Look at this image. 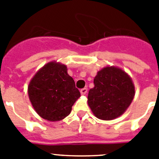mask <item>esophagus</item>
<instances>
[{
  "instance_id": "34e87169",
  "label": "esophagus",
  "mask_w": 159,
  "mask_h": 159,
  "mask_svg": "<svg viewBox=\"0 0 159 159\" xmlns=\"http://www.w3.org/2000/svg\"><path fill=\"white\" fill-rule=\"evenodd\" d=\"M80 92L82 95H86L87 92H88V88H82V89L80 90Z\"/></svg>"
}]
</instances>
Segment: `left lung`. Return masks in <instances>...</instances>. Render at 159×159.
Listing matches in <instances>:
<instances>
[{"instance_id": "left-lung-1", "label": "left lung", "mask_w": 159, "mask_h": 159, "mask_svg": "<svg viewBox=\"0 0 159 159\" xmlns=\"http://www.w3.org/2000/svg\"><path fill=\"white\" fill-rule=\"evenodd\" d=\"M88 102L98 119L111 120L123 115L134 96L131 79L123 70L106 67L97 73Z\"/></svg>"}]
</instances>
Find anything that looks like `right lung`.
<instances>
[{"instance_id": "obj_1", "label": "right lung", "mask_w": 159, "mask_h": 159, "mask_svg": "<svg viewBox=\"0 0 159 159\" xmlns=\"http://www.w3.org/2000/svg\"><path fill=\"white\" fill-rule=\"evenodd\" d=\"M64 64L50 62L36 73L29 85V96L36 113L48 121L67 117L80 96Z\"/></svg>"}]
</instances>
